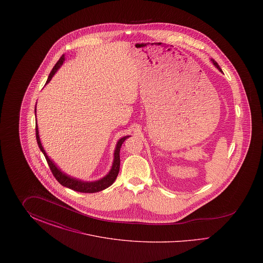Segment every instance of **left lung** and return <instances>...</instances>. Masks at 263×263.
<instances>
[{"label":"left lung","instance_id":"8db88e82","mask_svg":"<svg viewBox=\"0 0 263 263\" xmlns=\"http://www.w3.org/2000/svg\"><path fill=\"white\" fill-rule=\"evenodd\" d=\"M211 62L213 63V65H214V66H215V67H216V68H217V69H218L220 72H222V73H223V71L221 70V68H220V66L218 65V63L216 62L215 60H213V59H211Z\"/></svg>","mask_w":263,"mask_h":263}]
</instances>
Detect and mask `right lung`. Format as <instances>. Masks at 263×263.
Masks as SVG:
<instances>
[{
  "label": "right lung",
  "mask_w": 263,
  "mask_h": 263,
  "mask_svg": "<svg viewBox=\"0 0 263 263\" xmlns=\"http://www.w3.org/2000/svg\"><path fill=\"white\" fill-rule=\"evenodd\" d=\"M65 61V55H62L61 58L59 59V61L55 64V66L53 67L52 71L50 72V74L48 76V79L46 81V84L47 85L51 81V79L53 78V76L55 75V73L59 70V68L63 65V63ZM35 132H36V140H37L38 147L40 151L43 153L47 163L49 164V167H50L51 172L53 175L55 176V178L58 180V182L60 184H62L63 186L65 187L70 188L72 190H75L78 192H83V193H95V192H99L101 191L105 188L109 187L113 182L115 181L118 173H119V167H120V156H119V153H120V148L123 144V142L125 141L127 138L130 137V136H124V137L120 138L117 143H116V146H115V150H114V154H113V163L111 165V168L110 171L108 172V174L106 175H104L102 178L98 179V180H95V181H85V180H82V179H79V178H76V177H72L71 175H68L67 174H65L64 172H62L60 170V167H58L56 165V163H54L51 158H49L47 156V153L44 150L42 144H41V141H40V138H39V131H38L37 126V120H36V105H35Z\"/></svg>",
  "instance_id": "right-lung-1"
}]
</instances>
